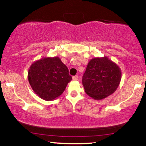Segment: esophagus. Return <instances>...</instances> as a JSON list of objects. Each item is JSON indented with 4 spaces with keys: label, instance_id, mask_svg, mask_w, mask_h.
<instances>
[{
    "label": "esophagus",
    "instance_id": "34e87169",
    "mask_svg": "<svg viewBox=\"0 0 146 146\" xmlns=\"http://www.w3.org/2000/svg\"><path fill=\"white\" fill-rule=\"evenodd\" d=\"M78 80V75H75V76L73 77V80L74 81H76V80Z\"/></svg>",
    "mask_w": 146,
    "mask_h": 146
}]
</instances>
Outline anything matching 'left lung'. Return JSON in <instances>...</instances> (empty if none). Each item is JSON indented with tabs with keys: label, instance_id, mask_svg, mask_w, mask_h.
Instances as JSON below:
<instances>
[{
	"label": "left lung",
	"instance_id": "8db88e82",
	"mask_svg": "<svg viewBox=\"0 0 146 146\" xmlns=\"http://www.w3.org/2000/svg\"><path fill=\"white\" fill-rule=\"evenodd\" d=\"M121 71L107 57L95 58L88 62L82 77L85 92L94 100H103L113 94L119 85Z\"/></svg>",
	"mask_w": 146,
	"mask_h": 146
}]
</instances>
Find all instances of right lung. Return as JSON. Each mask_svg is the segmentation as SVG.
Instances as JSON below:
<instances>
[{
  "label": "right lung",
  "mask_w": 146,
  "mask_h": 146,
  "mask_svg": "<svg viewBox=\"0 0 146 146\" xmlns=\"http://www.w3.org/2000/svg\"><path fill=\"white\" fill-rule=\"evenodd\" d=\"M72 78L68 69L58 57L44 58L30 66L28 80L35 93L51 101L62 94Z\"/></svg>",
  "instance_id": "1"
}]
</instances>
